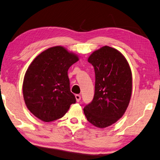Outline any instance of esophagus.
Returning a JSON list of instances; mask_svg holds the SVG:
<instances>
[{"mask_svg": "<svg viewBox=\"0 0 160 160\" xmlns=\"http://www.w3.org/2000/svg\"><path fill=\"white\" fill-rule=\"evenodd\" d=\"M75 97H76V99H77V102H79V101L81 100V96L79 94H76Z\"/></svg>", "mask_w": 160, "mask_h": 160, "instance_id": "esophagus-1", "label": "esophagus"}]
</instances>
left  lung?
Instances as JSON below:
<instances>
[{
    "mask_svg": "<svg viewBox=\"0 0 160 160\" xmlns=\"http://www.w3.org/2000/svg\"><path fill=\"white\" fill-rule=\"evenodd\" d=\"M88 61L95 72V93L83 108L91 124L105 128L117 122L126 112L132 91V71L121 52L108 46L90 55Z\"/></svg>",
    "mask_w": 160,
    "mask_h": 160,
    "instance_id": "8db88e82",
    "label": "left lung"
}]
</instances>
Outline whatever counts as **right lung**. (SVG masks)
Here are the masks:
<instances>
[{
	"instance_id": "right-lung-1",
	"label": "right lung",
	"mask_w": 160,
	"mask_h": 160,
	"mask_svg": "<svg viewBox=\"0 0 160 160\" xmlns=\"http://www.w3.org/2000/svg\"><path fill=\"white\" fill-rule=\"evenodd\" d=\"M78 61L77 54L57 46L41 52L28 66L23 78V99L29 111L41 121L60 119L76 103L68 70Z\"/></svg>"
}]
</instances>
